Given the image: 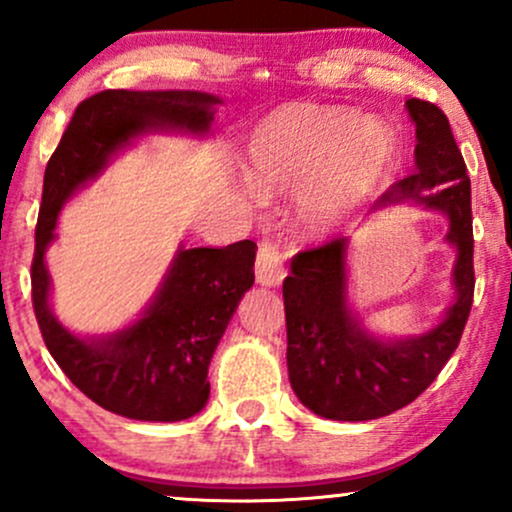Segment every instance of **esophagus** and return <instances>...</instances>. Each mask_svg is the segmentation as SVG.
<instances>
[{"mask_svg": "<svg viewBox=\"0 0 512 512\" xmlns=\"http://www.w3.org/2000/svg\"><path fill=\"white\" fill-rule=\"evenodd\" d=\"M284 248L279 240L264 238L257 245V260H255V276L257 284L262 286H279L284 279Z\"/></svg>", "mask_w": 512, "mask_h": 512, "instance_id": "1", "label": "esophagus"}]
</instances>
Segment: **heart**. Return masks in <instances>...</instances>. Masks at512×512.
<instances>
[{
  "label": "heart",
  "instance_id": "b5f03b06",
  "mask_svg": "<svg viewBox=\"0 0 512 512\" xmlns=\"http://www.w3.org/2000/svg\"><path fill=\"white\" fill-rule=\"evenodd\" d=\"M392 156V129L342 105H284L264 117L248 144L252 185L267 195L301 187L298 209L315 228L349 219L385 178Z\"/></svg>",
  "mask_w": 512,
  "mask_h": 512
}]
</instances>
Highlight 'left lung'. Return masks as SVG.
<instances>
[{"instance_id":"8db88e82","label":"left lung","mask_w":512,"mask_h":512,"mask_svg":"<svg viewBox=\"0 0 512 512\" xmlns=\"http://www.w3.org/2000/svg\"><path fill=\"white\" fill-rule=\"evenodd\" d=\"M416 122L414 173L378 204L414 199L448 214L457 248L455 291L448 315L421 337L380 342L346 308V240L332 238L293 257L284 279L286 363L298 399L317 416L368 421L407 407L426 390L460 344L474 301L472 182L448 117L436 103L409 98Z\"/></svg>"}]
</instances>
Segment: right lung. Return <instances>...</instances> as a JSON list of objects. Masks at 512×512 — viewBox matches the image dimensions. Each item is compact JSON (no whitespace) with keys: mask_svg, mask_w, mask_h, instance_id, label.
<instances>
[{"mask_svg":"<svg viewBox=\"0 0 512 512\" xmlns=\"http://www.w3.org/2000/svg\"><path fill=\"white\" fill-rule=\"evenodd\" d=\"M219 98L197 91L108 88L76 105L43 178L31 296L43 342L57 366L98 407L137 421H182L209 399L207 370L243 293L255 284L252 240L180 250L144 317L103 342L69 334L50 313L45 248L64 199L91 180L122 144L146 129L207 132Z\"/></svg>","mask_w":512,"mask_h":512,"instance_id":"1","label":"right lung"}]
</instances>
